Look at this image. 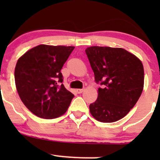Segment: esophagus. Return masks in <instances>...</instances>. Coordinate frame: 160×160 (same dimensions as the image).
I'll list each match as a JSON object with an SVG mask.
<instances>
[{"mask_svg":"<svg viewBox=\"0 0 160 160\" xmlns=\"http://www.w3.org/2000/svg\"><path fill=\"white\" fill-rule=\"evenodd\" d=\"M83 90H84L83 89H77V90H76V92H77V93H81Z\"/></svg>","mask_w":160,"mask_h":160,"instance_id":"obj_1","label":"esophagus"}]
</instances>
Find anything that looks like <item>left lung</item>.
Segmentation results:
<instances>
[{
	"instance_id": "1",
	"label": "left lung",
	"mask_w": 160,
	"mask_h": 160,
	"mask_svg": "<svg viewBox=\"0 0 160 160\" xmlns=\"http://www.w3.org/2000/svg\"><path fill=\"white\" fill-rule=\"evenodd\" d=\"M86 54L94 73L98 97L90 104L92 116L101 122H114L125 117L135 106L144 85L141 61L122 48L91 46Z\"/></svg>"
}]
</instances>
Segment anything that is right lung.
<instances>
[{
	"label": "right lung",
	"instance_id": "right-lung-1",
	"mask_svg": "<svg viewBox=\"0 0 160 160\" xmlns=\"http://www.w3.org/2000/svg\"><path fill=\"white\" fill-rule=\"evenodd\" d=\"M74 46L39 45L18 60L14 80L18 93L27 108L46 119L63 114L74 95L62 84V67Z\"/></svg>",
	"mask_w": 160,
	"mask_h": 160
}]
</instances>
